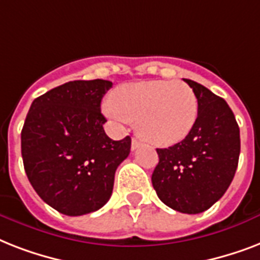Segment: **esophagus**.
I'll return each instance as SVG.
<instances>
[{
	"mask_svg": "<svg viewBox=\"0 0 260 260\" xmlns=\"http://www.w3.org/2000/svg\"><path fill=\"white\" fill-rule=\"evenodd\" d=\"M142 146V143L139 142L138 139H132V146H131V148H132V151H135V150H138L139 147Z\"/></svg>",
	"mask_w": 260,
	"mask_h": 260,
	"instance_id": "1",
	"label": "esophagus"
}]
</instances>
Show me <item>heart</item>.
<instances>
[{
    "label": "heart",
    "instance_id": "obj_1",
    "mask_svg": "<svg viewBox=\"0 0 260 260\" xmlns=\"http://www.w3.org/2000/svg\"><path fill=\"white\" fill-rule=\"evenodd\" d=\"M112 113L138 122L139 134L156 146H173L197 121L196 93L182 81H144L118 86L109 98Z\"/></svg>",
    "mask_w": 260,
    "mask_h": 260
}]
</instances>
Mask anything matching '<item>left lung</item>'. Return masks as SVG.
<instances>
[{"instance_id":"obj_1","label":"left lung","mask_w":260,"mask_h":260,"mask_svg":"<svg viewBox=\"0 0 260 260\" xmlns=\"http://www.w3.org/2000/svg\"><path fill=\"white\" fill-rule=\"evenodd\" d=\"M196 93L197 121L182 142L156 148L152 186L163 204L181 213L205 212L224 196L240 155V131L225 100L183 79Z\"/></svg>"}]
</instances>
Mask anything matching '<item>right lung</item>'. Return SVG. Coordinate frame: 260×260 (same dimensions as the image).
<instances>
[{
  "mask_svg": "<svg viewBox=\"0 0 260 260\" xmlns=\"http://www.w3.org/2000/svg\"><path fill=\"white\" fill-rule=\"evenodd\" d=\"M113 83L71 81L35 98L21 131L26 177L39 197L66 216L95 212L109 201L114 173L131 138L104 131L101 100Z\"/></svg>",
  "mask_w": 260,
  "mask_h": 260,
  "instance_id": "add662e5",
  "label": "right lung"
}]
</instances>
